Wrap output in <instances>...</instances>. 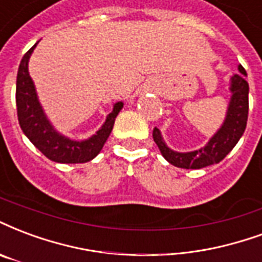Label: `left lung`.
Instances as JSON below:
<instances>
[{
    "mask_svg": "<svg viewBox=\"0 0 262 262\" xmlns=\"http://www.w3.org/2000/svg\"><path fill=\"white\" fill-rule=\"evenodd\" d=\"M239 72L230 77L229 106L224 125L203 148L190 152H178L170 150L161 136V132L154 127L152 139L160 148L161 154L169 164L185 169H200L204 166L218 164L229 154L243 133L249 116V83L246 80V69L239 65Z\"/></svg>",
    "mask_w": 262,
    "mask_h": 262,
    "instance_id": "obj_1",
    "label": "left lung"
}]
</instances>
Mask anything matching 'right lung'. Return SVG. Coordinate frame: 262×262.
I'll return each mask as SVG.
<instances>
[{
    "mask_svg": "<svg viewBox=\"0 0 262 262\" xmlns=\"http://www.w3.org/2000/svg\"><path fill=\"white\" fill-rule=\"evenodd\" d=\"M34 47L36 44L23 55L17 69L16 110L19 125L22 127L23 133L48 160L59 164H83L92 161L101 151L106 139L111 135L115 118L122 110L123 102H116L111 114L106 116L101 129L90 139L76 141L59 135L52 127L42 111L34 89V83L29 75V58Z\"/></svg>",
    "mask_w": 262,
    "mask_h": 262,
    "instance_id": "right-lung-1",
    "label": "right lung"
}]
</instances>
